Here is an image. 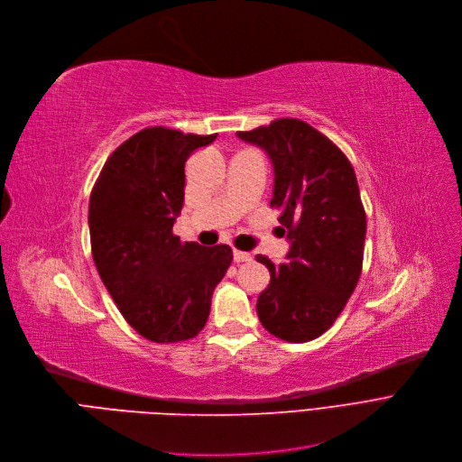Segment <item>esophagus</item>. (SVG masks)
Segmentation results:
<instances>
[{
  "label": "esophagus",
  "instance_id": "1",
  "mask_svg": "<svg viewBox=\"0 0 462 462\" xmlns=\"http://www.w3.org/2000/svg\"><path fill=\"white\" fill-rule=\"evenodd\" d=\"M233 257H235L236 263H248V261H252V255L248 252H240V250H235Z\"/></svg>",
  "mask_w": 462,
  "mask_h": 462
}]
</instances>
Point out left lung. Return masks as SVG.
I'll list each match as a JSON object with an SVG mask.
<instances>
[{
	"mask_svg": "<svg viewBox=\"0 0 462 462\" xmlns=\"http://www.w3.org/2000/svg\"><path fill=\"white\" fill-rule=\"evenodd\" d=\"M236 135L271 156V208L282 212L291 238L288 263L255 255L271 273L257 299L259 321L285 342L314 340L340 316L363 269L366 214L356 171L331 139L299 118Z\"/></svg>",
	"mask_w": 462,
	"mask_h": 462,
	"instance_id": "1",
	"label": "left lung"
}]
</instances>
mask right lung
I'll return each instance as SVG.
<instances>
[{
  "label": "right lung",
  "mask_w": 462,
  "mask_h": 462,
  "mask_svg": "<svg viewBox=\"0 0 462 462\" xmlns=\"http://www.w3.org/2000/svg\"><path fill=\"white\" fill-rule=\"evenodd\" d=\"M214 135L144 127L105 162L88 222L96 269L124 319L150 342L174 344L203 331L233 250L180 243L172 224L184 205L186 162Z\"/></svg>",
  "instance_id": "add662e5"
}]
</instances>
